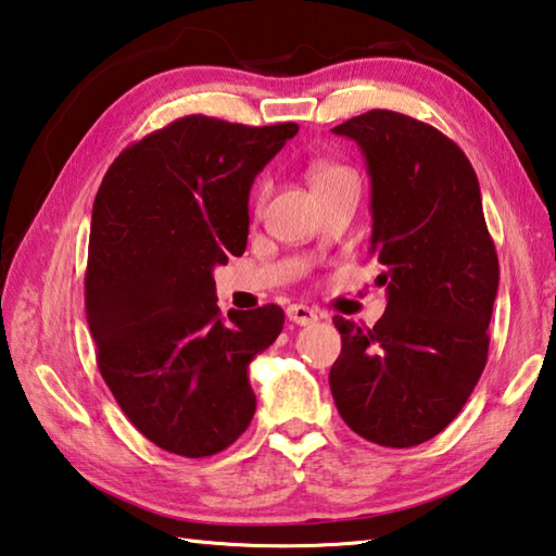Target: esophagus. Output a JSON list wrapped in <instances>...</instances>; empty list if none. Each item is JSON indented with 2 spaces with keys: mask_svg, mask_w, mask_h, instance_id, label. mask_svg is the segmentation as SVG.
Wrapping results in <instances>:
<instances>
[{
  "mask_svg": "<svg viewBox=\"0 0 556 556\" xmlns=\"http://www.w3.org/2000/svg\"><path fill=\"white\" fill-rule=\"evenodd\" d=\"M287 318L291 323H296V326H313V323L318 320V313L304 304H291L287 308Z\"/></svg>",
  "mask_w": 556,
  "mask_h": 556,
  "instance_id": "obj_1",
  "label": "esophagus"
}]
</instances>
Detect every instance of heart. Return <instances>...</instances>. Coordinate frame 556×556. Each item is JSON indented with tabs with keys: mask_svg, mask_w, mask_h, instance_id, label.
<instances>
[{
	"mask_svg": "<svg viewBox=\"0 0 556 556\" xmlns=\"http://www.w3.org/2000/svg\"><path fill=\"white\" fill-rule=\"evenodd\" d=\"M340 175H348V169L336 165V163H316V165L311 167V181H313V187L326 185V181L336 179V177H340ZM265 197H267V185H262V187H260V194H257L260 204H262V201H265Z\"/></svg>",
	"mask_w": 556,
	"mask_h": 556,
	"instance_id": "1",
	"label": "heart"
}]
</instances>
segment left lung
<instances>
[{"mask_svg":"<svg viewBox=\"0 0 556 556\" xmlns=\"http://www.w3.org/2000/svg\"><path fill=\"white\" fill-rule=\"evenodd\" d=\"M332 134L362 148L371 248L389 304L375 328L332 318L342 350L330 391L342 420L381 447L445 430L486 367L498 255L462 148L418 118L371 109Z\"/></svg>","mask_w":556,"mask_h":556,"instance_id":"1","label":"left lung"}]
</instances>
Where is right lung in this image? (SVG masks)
<instances>
[{
    "mask_svg": "<svg viewBox=\"0 0 556 556\" xmlns=\"http://www.w3.org/2000/svg\"><path fill=\"white\" fill-rule=\"evenodd\" d=\"M296 124L191 114L130 143L92 208L85 308L126 418L179 457H211L255 416L248 365L285 326L275 304L216 306L214 267L248 245V197Z\"/></svg>",
    "mask_w": 556,
    "mask_h": 556,
    "instance_id": "add662e5",
    "label": "right lung"
}]
</instances>
